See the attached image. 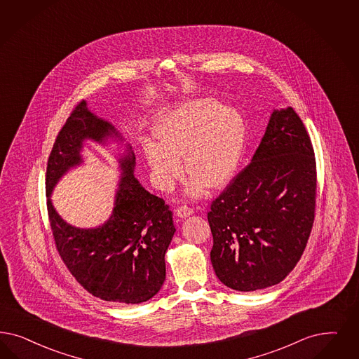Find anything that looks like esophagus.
I'll return each instance as SVG.
<instances>
[{
	"label": "esophagus",
	"instance_id": "34e87169",
	"mask_svg": "<svg viewBox=\"0 0 359 359\" xmlns=\"http://www.w3.org/2000/svg\"><path fill=\"white\" fill-rule=\"evenodd\" d=\"M194 213V210L191 208V207H188V205H182V207H179L177 210H176V216L177 217H188V216H191Z\"/></svg>",
	"mask_w": 359,
	"mask_h": 359
}]
</instances>
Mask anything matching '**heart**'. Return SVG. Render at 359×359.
Wrapping results in <instances>:
<instances>
[{
  "label": "heart",
  "instance_id": "heart-1",
  "mask_svg": "<svg viewBox=\"0 0 359 359\" xmlns=\"http://www.w3.org/2000/svg\"><path fill=\"white\" fill-rule=\"evenodd\" d=\"M213 99H198L163 115L155 126L158 144L146 147V156L156 183L170 188L184 167L195 176L188 194L198 198L210 188L224 187L233 177L247 143L243 114L231 106L218 107Z\"/></svg>",
  "mask_w": 359,
  "mask_h": 359
}]
</instances>
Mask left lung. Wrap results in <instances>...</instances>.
I'll use <instances>...</instances> for the list:
<instances>
[{"label": "left lung", "instance_id": "left-lung-1", "mask_svg": "<svg viewBox=\"0 0 359 359\" xmlns=\"http://www.w3.org/2000/svg\"><path fill=\"white\" fill-rule=\"evenodd\" d=\"M314 149L292 109L274 110L259 149L210 204V261L238 292L278 284L301 259L314 223Z\"/></svg>", "mask_w": 359, "mask_h": 359}]
</instances>
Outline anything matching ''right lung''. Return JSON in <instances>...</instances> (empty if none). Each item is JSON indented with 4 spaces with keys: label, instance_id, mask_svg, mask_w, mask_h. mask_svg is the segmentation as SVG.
Segmentation results:
<instances>
[{
    "label": "right lung",
    "instance_id": "obj_1",
    "mask_svg": "<svg viewBox=\"0 0 359 359\" xmlns=\"http://www.w3.org/2000/svg\"><path fill=\"white\" fill-rule=\"evenodd\" d=\"M118 135L111 124L88 111L82 100L63 124L50 152L46 196L55 248L66 268L88 293L116 304H140L161 290L164 256L175 233L172 212L163 198L146 191L134 176L135 155L121 159L123 176L111 217L98 228L81 229L63 222L50 194L63 173L82 161L85 139L102 143Z\"/></svg>",
    "mask_w": 359,
    "mask_h": 359
}]
</instances>
